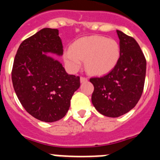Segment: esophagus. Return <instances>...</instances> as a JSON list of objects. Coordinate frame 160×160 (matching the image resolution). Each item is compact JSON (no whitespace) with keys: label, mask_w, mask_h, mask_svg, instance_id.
Segmentation results:
<instances>
[{"label":"esophagus","mask_w":160,"mask_h":160,"mask_svg":"<svg viewBox=\"0 0 160 160\" xmlns=\"http://www.w3.org/2000/svg\"><path fill=\"white\" fill-rule=\"evenodd\" d=\"M87 81H88V79L86 78V77H84V76H81V77H80V82H81V83H84V82Z\"/></svg>","instance_id":"esophagus-1"}]
</instances>
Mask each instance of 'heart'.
<instances>
[{
    "label": "heart",
    "instance_id": "heart-1",
    "mask_svg": "<svg viewBox=\"0 0 160 160\" xmlns=\"http://www.w3.org/2000/svg\"><path fill=\"white\" fill-rule=\"evenodd\" d=\"M120 55V46L116 40L96 35L76 40L65 51L63 58L73 72L80 69L81 60H85V68L89 73L103 75L114 68Z\"/></svg>",
    "mask_w": 160,
    "mask_h": 160
}]
</instances>
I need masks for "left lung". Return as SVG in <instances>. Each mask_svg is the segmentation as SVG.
I'll return each mask as SVG.
<instances>
[{
    "label": "left lung",
    "mask_w": 160,
    "mask_h": 160,
    "mask_svg": "<svg viewBox=\"0 0 160 160\" xmlns=\"http://www.w3.org/2000/svg\"><path fill=\"white\" fill-rule=\"evenodd\" d=\"M120 59L114 68L101 77H93L92 103L98 112L118 118L131 110L139 101L146 77L147 61L134 38L117 30Z\"/></svg>",
    "instance_id": "left-lung-1"
}]
</instances>
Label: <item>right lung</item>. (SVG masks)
Returning <instances> with one entry per match:
<instances>
[{
  "label": "right lung",
  "instance_id": "right-lung-1",
  "mask_svg": "<svg viewBox=\"0 0 160 160\" xmlns=\"http://www.w3.org/2000/svg\"><path fill=\"white\" fill-rule=\"evenodd\" d=\"M57 29L44 28L22 42L15 55L12 81L19 101L31 116L45 122L63 118L80 77L68 75L47 53L63 55Z\"/></svg>",
  "mask_w": 160,
  "mask_h": 160
}]
</instances>
